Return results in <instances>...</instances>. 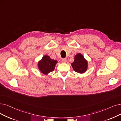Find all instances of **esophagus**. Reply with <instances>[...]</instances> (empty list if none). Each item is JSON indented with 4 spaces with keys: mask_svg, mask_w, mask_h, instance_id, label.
Listing matches in <instances>:
<instances>
[{
    "mask_svg": "<svg viewBox=\"0 0 121 121\" xmlns=\"http://www.w3.org/2000/svg\"><path fill=\"white\" fill-rule=\"evenodd\" d=\"M61 62H62V63H66V62H67V60H66V59H65V58L62 59Z\"/></svg>",
    "mask_w": 121,
    "mask_h": 121,
    "instance_id": "34e87169",
    "label": "esophagus"
}]
</instances>
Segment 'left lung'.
Returning a JSON list of instances; mask_svg holds the SVG:
<instances>
[{
	"instance_id": "1",
	"label": "left lung",
	"mask_w": 121,
	"mask_h": 121,
	"mask_svg": "<svg viewBox=\"0 0 121 121\" xmlns=\"http://www.w3.org/2000/svg\"><path fill=\"white\" fill-rule=\"evenodd\" d=\"M74 61L71 63L73 70L79 73H85L87 70L88 62L81 53H77L74 57Z\"/></svg>"
}]
</instances>
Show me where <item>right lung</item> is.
I'll return each mask as SVG.
<instances>
[{"instance_id": "obj_1", "label": "right lung", "mask_w": 121, "mask_h": 121, "mask_svg": "<svg viewBox=\"0 0 121 121\" xmlns=\"http://www.w3.org/2000/svg\"><path fill=\"white\" fill-rule=\"evenodd\" d=\"M57 63V60L52 59L49 56L45 55L38 62V67L41 73L47 75L54 71Z\"/></svg>"}]
</instances>
